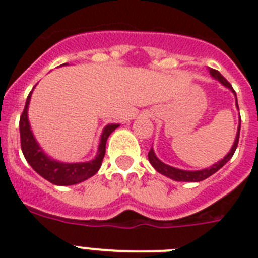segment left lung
Returning <instances> with one entry per match:
<instances>
[{
	"label": "left lung",
	"instance_id": "8db88e82",
	"mask_svg": "<svg viewBox=\"0 0 258 258\" xmlns=\"http://www.w3.org/2000/svg\"><path fill=\"white\" fill-rule=\"evenodd\" d=\"M209 74L212 75V76L214 77L216 80H218L221 84H222L223 86H226V88H229L230 90H231L234 94H235V90L232 89L231 84L227 81L225 77L222 76V75L218 72V71L213 70V68H209ZM235 98H236V94H235ZM236 107H238V101H236ZM239 109V107H238ZM239 134H240V122H239V126H238V133H236V137H235V141H234V145H232L231 150H230L229 154L226 155V156L223 157L222 160H220L218 163L213 164L212 166H209V168H206V169H202V170H182V169H177V168H173V166L170 165H166V164H164L163 161L159 160L156 157V155H155L154 150H150L149 152V161L151 163V165L154 166L155 169L157 170L159 173H161V174L166 175V177H169L170 179H173V181H178V182H200L203 181V179L208 178V177H211L212 174H214V173L217 172V170H220L221 168H222L225 164L227 163V161L230 160L232 157V155H234V152H235L236 147H238V142H239Z\"/></svg>",
	"mask_w": 258,
	"mask_h": 258
}]
</instances>
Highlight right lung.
Wrapping results in <instances>:
<instances>
[{
	"instance_id": "add662e5",
	"label": "right lung",
	"mask_w": 258,
	"mask_h": 258,
	"mask_svg": "<svg viewBox=\"0 0 258 258\" xmlns=\"http://www.w3.org/2000/svg\"><path fill=\"white\" fill-rule=\"evenodd\" d=\"M31 94L27 97L26 106L20 116L19 131H20V146L26 160L29 165L37 172L41 177H44L46 181L58 186H70L90 178L99 170L106 154V142L109 134L115 131L118 124H108L103 129L101 136V143L98 147V154L95 159L88 163H60V161L52 160L40 147L35 136L32 133L28 121V104L31 101Z\"/></svg>"
}]
</instances>
